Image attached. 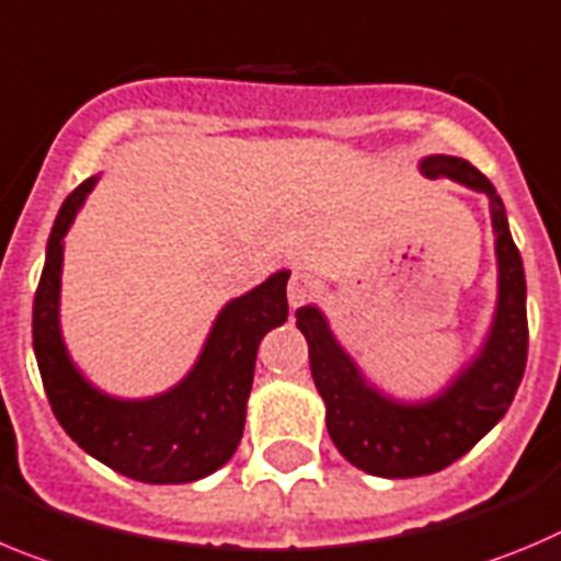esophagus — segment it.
Returning <instances> with one entry per match:
<instances>
[{
  "label": "esophagus",
  "instance_id": "esophagus-1",
  "mask_svg": "<svg viewBox=\"0 0 561 561\" xmlns=\"http://www.w3.org/2000/svg\"><path fill=\"white\" fill-rule=\"evenodd\" d=\"M314 291H317L314 277L308 275V272H295L289 280V291H286V295H289V306L300 308L302 302H308L311 297H314Z\"/></svg>",
  "mask_w": 561,
  "mask_h": 561
}]
</instances>
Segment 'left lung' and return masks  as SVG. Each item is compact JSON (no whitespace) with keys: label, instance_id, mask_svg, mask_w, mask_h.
Segmentation results:
<instances>
[{"label":"left lung","instance_id":"left-lung-1","mask_svg":"<svg viewBox=\"0 0 561 561\" xmlns=\"http://www.w3.org/2000/svg\"><path fill=\"white\" fill-rule=\"evenodd\" d=\"M420 169L425 178H450L490 197L497 308L479 356L436 398L400 403L369 387L362 369L342 351L320 308H297V328L308 342L311 375L325 400L328 434L344 459L381 479L431 476L461 459L506 414L528 356L526 275L495 186L465 158L431 156L423 158Z\"/></svg>","mask_w":561,"mask_h":561}]
</instances>
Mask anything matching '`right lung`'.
I'll list each match as a JSON object with an SVG mask.
<instances>
[{"label":"right lung","mask_w":561,"mask_h":561,"mask_svg":"<svg viewBox=\"0 0 561 561\" xmlns=\"http://www.w3.org/2000/svg\"><path fill=\"white\" fill-rule=\"evenodd\" d=\"M94 183L96 178L82 180L60 205L35 289L33 347L46 398L66 434L127 479L144 484L205 479L239 448L259 344L289 317V270L275 272L219 311L197 364L178 387L147 400L102 394L71 364L60 336L64 236Z\"/></svg>","instance_id":"1"}]
</instances>
